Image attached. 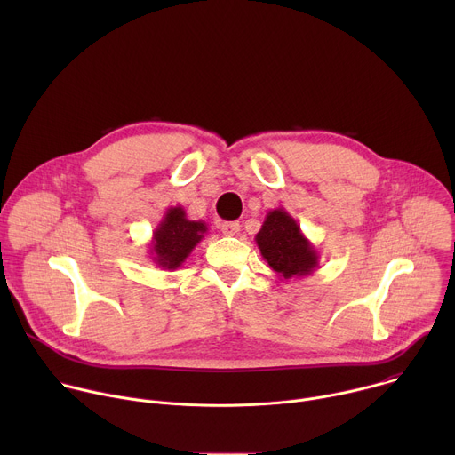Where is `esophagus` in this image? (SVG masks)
Instances as JSON below:
<instances>
[{
    "label": "esophagus",
    "instance_id": "34e87169",
    "mask_svg": "<svg viewBox=\"0 0 455 455\" xmlns=\"http://www.w3.org/2000/svg\"><path fill=\"white\" fill-rule=\"evenodd\" d=\"M221 232H223L225 235H228V237L237 235V234H239V223H237V221H227V223L221 225Z\"/></svg>",
    "mask_w": 455,
    "mask_h": 455
}]
</instances>
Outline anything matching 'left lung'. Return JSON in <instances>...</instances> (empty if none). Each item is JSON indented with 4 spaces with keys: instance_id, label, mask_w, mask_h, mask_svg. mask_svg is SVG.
Here are the masks:
<instances>
[{
    "instance_id": "8db88e82",
    "label": "left lung",
    "mask_w": 455,
    "mask_h": 455,
    "mask_svg": "<svg viewBox=\"0 0 455 455\" xmlns=\"http://www.w3.org/2000/svg\"><path fill=\"white\" fill-rule=\"evenodd\" d=\"M255 243L279 279L307 277L318 268V250L284 209L268 211Z\"/></svg>"
}]
</instances>
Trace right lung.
Masks as SVG:
<instances>
[{
    "label": "right lung",
    "instance_id": "obj_1",
    "mask_svg": "<svg viewBox=\"0 0 455 455\" xmlns=\"http://www.w3.org/2000/svg\"><path fill=\"white\" fill-rule=\"evenodd\" d=\"M207 232V223L188 220L181 205L169 207L153 230L149 243L151 261L162 270H178Z\"/></svg>",
    "mask_w": 455,
    "mask_h": 455
}]
</instances>
